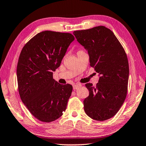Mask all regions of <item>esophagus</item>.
Listing matches in <instances>:
<instances>
[{
    "label": "esophagus",
    "instance_id": "1",
    "mask_svg": "<svg viewBox=\"0 0 146 146\" xmlns=\"http://www.w3.org/2000/svg\"><path fill=\"white\" fill-rule=\"evenodd\" d=\"M79 87H80V85H78V84H74L73 85V88L74 90H76Z\"/></svg>",
    "mask_w": 146,
    "mask_h": 146
}]
</instances>
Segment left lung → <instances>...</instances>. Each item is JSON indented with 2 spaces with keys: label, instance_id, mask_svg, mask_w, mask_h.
<instances>
[{
  "label": "left lung",
  "instance_id": "obj_1",
  "mask_svg": "<svg viewBox=\"0 0 146 146\" xmlns=\"http://www.w3.org/2000/svg\"><path fill=\"white\" fill-rule=\"evenodd\" d=\"M73 34L88 52L90 64L99 76L96 87L90 83L85 85L89 96L84 101V111L93 119L106 120L116 115L126 98L129 76L127 54L113 31L104 26Z\"/></svg>",
  "mask_w": 146,
  "mask_h": 146
}]
</instances>
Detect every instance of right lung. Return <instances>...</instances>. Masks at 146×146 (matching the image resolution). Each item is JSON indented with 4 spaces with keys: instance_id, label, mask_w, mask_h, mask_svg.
<instances>
[{
    "instance_id": "right-lung-1",
    "label": "right lung",
    "mask_w": 146,
    "mask_h": 146,
    "mask_svg": "<svg viewBox=\"0 0 146 146\" xmlns=\"http://www.w3.org/2000/svg\"><path fill=\"white\" fill-rule=\"evenodd\" d=\"M74 40L71 33L42 31L26 44L20 54L17 66L20 98L40 121H55L66 109L72 85L59 84L52 75Z\"/></svg>"
}]
</instances>
